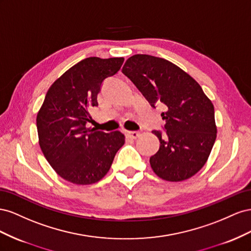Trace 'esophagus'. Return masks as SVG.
<instances>
[{
	"label": "esophagus",
	"mask_w": 251,
	"mask_h": 251,
	"mask_svg": "<svg viewBox=\"0 0 251 251\" xmlns=\"http://www.w3.org/2000/svg\"><path fill=\"white\" fill-rule=\"evenodd\" d=\"M126 134H127V137H129L130 139H138L141 135V133L139 131H127Z\"/></svg>",
	"instance_id": "34e87169"
}]
</instances>
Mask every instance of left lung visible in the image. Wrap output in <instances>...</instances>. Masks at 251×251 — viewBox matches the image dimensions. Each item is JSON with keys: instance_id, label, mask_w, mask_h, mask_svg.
Instances as JSON below:
<instances>
[{"instance_id": "1", "label": "left lung", "mask_w": 251, "mask_h": 251, "mask_svg": "<svg viewBox=\"0 0 251 251\" xmlns=\"http://www.w3.org/2000/svg\"><path fill=\"white\" fill-rule=\"evenodd\" d=\"M122 70L152 107L165 105L161 116L166 134L152 131L161 143L149 161L154 174L169 182L195 176L208 160L217 138L212 102L195 78L165 59L134 54Z\"/></svg>"}]
</instances>
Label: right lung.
Instances as JSON below:
<instances>
[{
	"label": "right lung",
	"mask_w": 251,
	"mask_h": 251,
	"mask_svg": "<svg viewBox=\"0 0 251 251\" xmlns=\"http://www.w3.org/2000/svg\"><path fill=\"white\" fill-rule=\"evenodd\" d=\"M124 58L84 59L50 86L37 116L39 144L50 166L75 185L99 182L124 145L120 131L87 128L90 109L106 77L116 75Z\"/></svg>",
	"instance_id": "right-lung-1"
}]
</instances>
